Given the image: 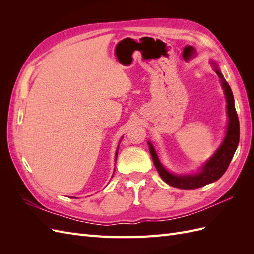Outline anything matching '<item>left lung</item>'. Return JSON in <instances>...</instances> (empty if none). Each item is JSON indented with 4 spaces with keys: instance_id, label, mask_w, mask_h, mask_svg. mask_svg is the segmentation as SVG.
Returning a JSON list of instances; mask_svg holds the SVG:
<instances>
[{
    "instance_id": "1",
    "label": "left lung",
    "mask_w": 254,
    "mask_h": 254,
    "mask_svg": "<svg viewBox=\"0 0 254 254\" xmlns=\"http://www.w3.org/2000/svg\"><path fill=\"white\" fill-rule=\"evenodd\" d=\"M213 64L215 72H216L218 77L220 78L221 86L225 90L229 123L227 134L224 142H222L218 150L214 153V156L202 166L201 172L196 175L188 176H177L168 173L159 161L157 152L155 148H153V146L150 144V142H148L149 151L153 161V164H155L160 177L167 184H170V186L175 188L183 190H193L204 187L206 184L218 180L220 177L226 173L227 168L234 156L238 142H240V121H238V117L235 110L232 90L230 88L229 83L224 78V76H222V74L217 68V65L214 63Z\"/></svg>"
}]
</instances>
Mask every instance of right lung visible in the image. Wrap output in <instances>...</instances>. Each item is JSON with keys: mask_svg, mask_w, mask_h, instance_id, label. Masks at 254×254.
Segmentation results:
<instances>
[{"mask_svg": "<svg viewBox=\"0 0 254 254\" xmlns=\"http://www.w3.org/2000/svg\"><path fill=\"white\" fill-rule=\"evenodd\" d=\"M118 152H119V149H117V153H115V161H117V158H118Z\"/></svg>", "mask_w": 254, "mask_h": 254, "instance_id": "right-lung-1", "label": "right lung"}]
</instances>
